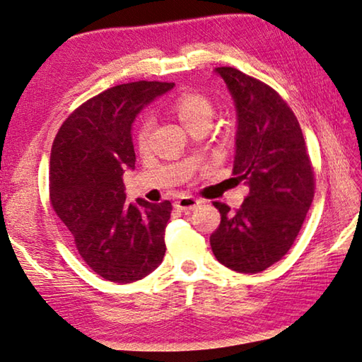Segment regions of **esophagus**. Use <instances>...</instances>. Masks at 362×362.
Segmentation results:
<instances>
[{
  "label": "esophagus",
  "mask_w": 362,
  "mask_h": 362,
  "mask_svg": "<svg viewBox=\"0 0 362 362\" xmlns=\"http://www.w3.org/2000/svg\"><path fill=\"white\" fill-rule=\"evenodd\" d=\"M200 205V200L194 199L192 196H182L175 202V207L177 210H182V212H189V210L197 209Z\"/></svg>",
  "instance_id": "34e87169"
}]
</instances>
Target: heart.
Listing matches in <instances>:
<instances>
[{"label":"heart","mask_w":362,"mask_h":362,"mask_svg":"<svg viewBox=\"0 0 362 362\" xmlns=\"http://www.w3.org/2000/svg\"><path fill=\"white\" fill-rule=\"evenodd\" d=\"M175 111L181 123L186 127H189L200 119L210 121L214 113V107H212V102H210L205 95H200V93H194V92H186L177 97V100L175 102ZM152 127H153V123L148 116H146V118L139 123L137 132H136V142L139 147H146V144L148 142L150 132H152Z\"/></svg>","instance_id":"1"}]
</instances>
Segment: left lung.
I'll use <instances>...</instances> for the list:
<instances>
[{
  "label": "left lung",
  "instance_id": "left-lung-1",
  "mask_svg": "<svg viewBox=\"0 0 362 362\" xmlns=\"http://www.w3.org/2000/svg\"><path fill=\"white\" fill-rule=\"evenodd\" d=\"M236 108L235 180L249 187L238 212L215 202L221 221L210 236L216 260L259 274L293 246L314 199V173L303 131L274 88L235 68H216Z\"/></svg>",
  "mask_w": 362,
  "mask_h": 362
}]
</instances>
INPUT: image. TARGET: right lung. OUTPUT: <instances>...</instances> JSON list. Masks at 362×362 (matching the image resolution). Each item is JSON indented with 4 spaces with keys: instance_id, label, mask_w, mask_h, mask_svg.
<instances>
[{
    "instance_id": "right-lung-1",
    "label": "right lung",
    "mask_w": 362,
    "mask_h": 362,
    "mask_svg": "<svg viewBox=\"0 0 362 362\" xmlns=\"http://www.w3.org/2000/svg\"><path fill=\"white\" fill-rule=\"evenodd\" d=\"M173 82H129L82 103L54 137L49 200L90 269L132 283L162 264L171 202H126L123 175L134 170L132 124Z\"/></svg>"
}]
</instances>
